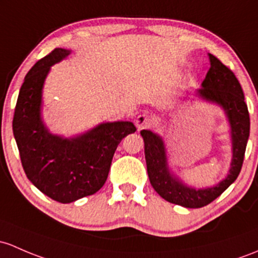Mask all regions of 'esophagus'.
Returning <instances> with one entry per match:
<instances>
[{
  "label": "esophagus",
  "instance_id": "obj_1",
  "mask_svg": "<svg viewBox=\"0 0 258 258\" xmlns=\"http://www.w3.org/2000/svg\"><path fill=\"white\" fill-rule=\"evenodd\" d=\"M152 124V118L146 113H141V115L137 116L136 118V126L138 130H143L147 128Z\"/></svg>",
  "mask_w": 258,
  "mask_h": 258
}]
</instances>
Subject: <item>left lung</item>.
<instances>
[{
    "instance_id": "8db88e82",
    "label": "left lung",
    "mask_w": 258,
    "mask_h": 258,
    "mask_svg": "<svg viewBox=\"0 0 258 258\" xmlns=\"http://www.w3.org/2000/svg\"><path fill=\"white\" fill-rule=\"evenodd\" d=\"M209 58L210 69L203 81V89H200L199 94L205 99L220 104L229 116L234 158L227 178L216 186L204 190H195L183 185V183L173 178L168 172L163 142L161 138L147 130L141 131L145 141L146 163L152 186L167 202L184 208L198 209L210 204L236 180L242 168L246 145L250 136V113L237 78L235 77L234 72L215 55L209 54Z\"/></svg>"
}]
</instances>
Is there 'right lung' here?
<instances>
[{"label":"right lung","instance_id":"obj_1","mask_svg":"<svg viewBox=\"0 0 258 258\" xmlns=\"http://www.w3.org/2000/svg\"><path fill=\"white\" fill-rule=\"evenodd\" d=\"M68 54L69 50L55 48L27 73L12 122L27 178L43 194L63 204L101 189L118 143L136 131L132 122H111L78 138L63 140L45 130L39 115L43 83L50 65Z\"/></svg>","mask_w":258,"mask_h":258}]
</instances>
